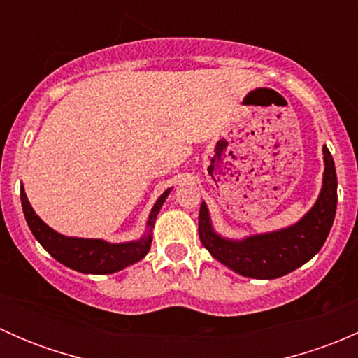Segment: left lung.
<instances>
[{"label": "left lung", "mask_w": 358, "mask_h": 358, "mask_svg": "<svg viewBox=\"0 0 358 358\" xmlns=\"http://www.w3.org/2000/svg\"><path fill=\"white\" fill-rule=\"evenodd\" d=\"M324 178L319 199L294 225L243 241L225 239L213 230L206 202L199 211L202 246L234 272L251 279H277L312 259L326 243L338 204V178L333 156L324 145Z\"/></svg>", "instance_id": "left-lung-1"}]
</instances>
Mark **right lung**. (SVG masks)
I'll use <instances>...</instances> for the list:
<instances>
[{
  "label": "right lung",
  "instance_id": "right-lung-1",
  "mask_svg": "<svg viewBox=\"0 0 358 358\" xmlns=\"http://www.w3.org/2000/svg\"><path fill=\"white\" fill-rule=\"evenodd\" d=\"M168 189L154 204L152 211L149 215L147 229L149 232L138 241L131 243L112 244L102 239H79V237H66L62 234L50 229L41 218L34 213L32 206L29 204L27 196L24 192V187H20V201H22V209L25 222L31 229L32 236L36 237L39 244L62 265L76 270L81 273H114L133 263L140 262L143 256L149 252L150 243H152V229L156 223L157 213L161 211V206L164 204L166 197L169 194Z\"/></svg>",
  "mask_w": 358,
  "mask_h": 358
}]
</instances>
